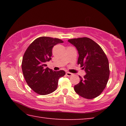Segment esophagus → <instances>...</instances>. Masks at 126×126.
I'll use <instances>...</instances> for the list:
<instances>
[{
  "label": "esophagus",
  "mask_w": 126,
  "mask_h": 126,
  "mask_svg": "<svg viewBox=\"0 0 126 126\" xmlns=\"http://www.w3.org/2000/svg\"><path fill=\"white\" fill-rule=\"evenodd\" d=\"M66 75H67L68 77H70V76H72V75H73V73L67 72H66Z\"/></svg>",
  "instance_id": "1"
}]
</instances>
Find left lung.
I'll return each instance as SVG.
<instances>
[{"label":"left lung","mask_w":126,"mask_h":126,"mask_svg":"<svg viewBox=\"0 0 126 126\" xmlns=\"http://www.w3.org/2000/svg\"><path fill=\"white\" fill-rule=\"evenodd\" d=\"M78 50V64L84 69L86 74L74 87L80 96L93 99L99 95L106 88L110 76L109 62L104 51L97 43L89 38L69 39Z\"/></svg>","instance_id":"8db88e82"}]
</instances>
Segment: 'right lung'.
<instances>
[{"label":"right lung","mask_w":126,"mask_h":126,"mask_svg":"<svg viewBox=\"0 0 126 126\" xmlns=\"http://www.w3.org/2000/svg\"><path fill=\"white\" fill-rule=\"evenodd\" d=\"M63 43L58 38L41 37L30 44L23 57L22 68L27 83L32 90L40 95L50 94L56 90L58 79L65 74L61 70L54 71L46 67L52 55L55 45Z\"/></svg>","instance_id":"add662e5"}]
</instances>
